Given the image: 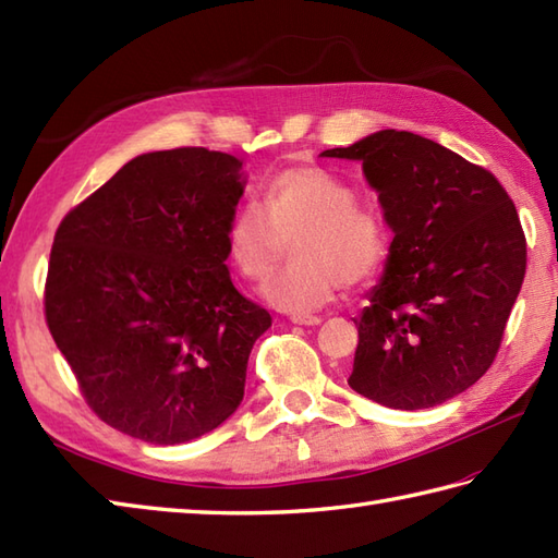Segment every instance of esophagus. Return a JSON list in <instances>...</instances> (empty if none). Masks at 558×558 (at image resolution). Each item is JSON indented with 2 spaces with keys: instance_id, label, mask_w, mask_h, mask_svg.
Returning <instances> with one entry per match:
<instances>
[{
  "instance_id": "34e87169",
  "label": "esophagus",
  "mask_w": 558,
  "mask_h": 558,
  "mask_svg": "<svg viewBox=\"0 0 558 558\" xmlns=\"http://www.w3.org/2000/svg\"><path fill=\"white\" fill-rule=\"evenodd\" d=\"M292 324H298V326H318V324H322V316H292Z\"/></svg>"
}]
</instances>
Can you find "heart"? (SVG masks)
I'll use <instances>...</instances> for the list:
<instances>
[{
    "label": "heart",
    "mask_w": 558,
    "mask_h": 558,
    "mask_svg": "<svg viewBox=\"0 0 558 558\" xmlns=\"http://www.w3.org/2000/svg\"><path fill=\"white\" fill-rule=\"evenodd\" d=\"M294 264L272 276L260 294L276 310L304 316L336 298L340 286L372 280L388 254V232L357 192L324 168H290L260 186L258 204L234 210L225 230L232 266L264 280L292 240Z\"/></svg>",
    "instance_id": "obj_1"
}]
</instances>
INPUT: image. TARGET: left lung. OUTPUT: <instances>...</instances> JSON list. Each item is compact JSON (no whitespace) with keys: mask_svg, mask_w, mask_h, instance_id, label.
<instances>
[{"mask_svg":"<svg viewBox=\"0 0 558 558\" xmlns=\"http://www.w3.org/2000/svg\"><path fill=\"white\" fill-rule=\"evenodd\" d=\"M324 158L362 162L393 230L384 278L354 318L348 384L393 410H424L480 381L523 286L518 210L492 172L432 138L384 129Z\"/></svg>","mask_w":558,"mask_h":558,"instance_id":"1","label":"left lung"}]
</instances>
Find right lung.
Instances as JSON below:
<instances>
[{"instance_id":"add662e5","label":"right lung","mask_w":558,"mask_h":558,"mask_svg":"<svg viewBox=\"0 0 558 558\" xmlns=\"http://www.w3.org/2000/svg\"><path fill=\"white\" fill-rule=\"evenodd\" d=\"M242 160L206 148L144 153L59 225L45 316L102 422L174 446L244 398L270 314L234 290L225 230Z\"/></svg>"}]
</instances>
